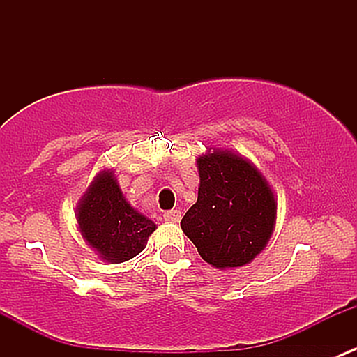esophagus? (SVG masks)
Segmentation results:
<instances>
[{
    "instance_id": "obj_1",
    "label": "esophagus",
    "mask_w": 357,
    "mask_h": 357,
    "mask_svg": "<svg viewBox=\"0 0 357 357\" xmlns=\"http://www.w3.org/2000/svg\"><path fill=\"white\" fill-rule=\"evenodd\" d=\"M165 222H179L181 221V211H169L164 214Z\"/></svg>"
}]
</instances>
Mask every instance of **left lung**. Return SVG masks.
<instances>
[{"mask_svg": "<svg viewBox=\"0 0 357 357\" xmlns=\"http://www.w3.org/2000/svg\"><path fill=\"white\" fill-rule=\"evenodd\" d=\"M199 199L181 229L200 257L218 269L250 264L268 245L276 225L275 193L247 157L208 149L197 157Z\"/></svg>", "mask_w": 357, "mask_h": 357, "instance_id": "1", "label": "left lung"}]
</instances>
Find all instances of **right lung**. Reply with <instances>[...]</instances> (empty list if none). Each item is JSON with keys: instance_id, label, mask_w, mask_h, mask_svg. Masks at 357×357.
I'll return each instance as SVG.
<instances>
[{"instance_id": "right-lung-1", "label": "right lung", "mask_w": 357, "mask_h": 357, "mask_svg": "<svg viewBox=\"0 0 357 357\" xmlns=\"http://www.w3.org/2000/svg\"><path fill=\"white\" fill-rule=\"evenodd\" d=\"M75 219L84 242L109 264L136 257L157 228L126 200L112 169L95 176L75 205Z\"/></svg>"}]
</instances>
